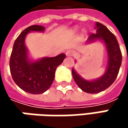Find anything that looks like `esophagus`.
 I'll return each instance as SVG.
<instances>
[{"instance_id": "esophagus-1", "label": "esophagus", "mask_w": 128, "mask_h": 128, "mask_svg": "<svg viewBox=\"0 0 128 128\" xmlns=\"http://www.w3.org/2000/svg\"><path fill=\"white\" fill-rule=\"evenodd\" d=\"M66 55L67 56H72L75 55V52H74L73 50H67V51L66 52Z\"/></svg>"}]
</instances>
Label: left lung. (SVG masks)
I'll use <instances>...</instances> for the list:
<instances>
[{
	"label": "left lung",
	"instance_id": "1",
	"mask_svg": "<svg viewBox=\"0 0 128 128\" xmlns=\"http://www.w3.org/2000/svg\"><path fill=\"white\" fill-rule=\"evenodd\" d=\"M96 32L92 33L88 40L96 38H102L105 42L109 62L106 72L103 76L95 81H86L81 78L72 69V73L76 84L83 91L88 93H98L108 88L116 80L122 64V52L116 36L102 24L96 22Z\"/></svg>",
	"mask_w": 128,
	"mask_h": 128
}]
</instances>
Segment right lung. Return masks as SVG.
Instances as JSON below:
<instances>
[{"mask_svg":"<svg viewBox=\"0 0 128 128\" xmlns=\"http://www.w3.org/2000/svg\"><path fill=\"white\" fill-rule=\"evenodd\" d=\"M44 26L32 25L25 29L16 38L10 56V68L12 79L24 91L40 94L52 85L56 70L62 64L66 55L62 53L52 58H44L36 62H30L24 45L26 34L31 31H44Z\"/></svg>","mask_w":128,"mask_h":128,"instance_id":"add662e5","label":"right lung"}]
</instances>
